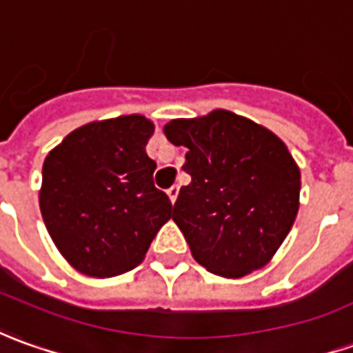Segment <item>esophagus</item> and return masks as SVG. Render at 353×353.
Here are the masks:
<instances>
[{
  "instance_id": "obj_1",
  "label": "esophagus",
  "mask_w": 353,
  "mask_h": 353,
  "mask_svg": "<svg viewBox=\"0 0 353 353\" xmlns=\"http://www.w3.org/2000/svg\"><path fill=\"white\" fill-rule=\"evenodd\" d=\"M177 195H179V187L177 185H172L170 189H168V196H170V201H172V203H176Z\"/></svg>"
}]
</instances>
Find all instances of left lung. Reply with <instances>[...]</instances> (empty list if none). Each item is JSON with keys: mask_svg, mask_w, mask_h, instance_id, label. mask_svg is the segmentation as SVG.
<instances>
[{"mask_svg": "<svg viewBox=\"0 0 353 353\" xmlns=\"http://www.w3.org/2000/svg\"><path fill=\"white\" fill-rule=\"evenodd\" d=\"M168 141L185 146L172 218L191 255L218 276L241 278L263 268L286 239L299 208L301 176L272 131L228 110L172 119Z\"/></svg>", "mask_w": 353, "mask_h": 353, "instance_id": "1", "label": "left lung"}]
</instances>
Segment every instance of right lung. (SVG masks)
Returning <instances> with one entry per match:
<instances>
[{"instance_id":"obj_1","label":"right lung","mask_w":353,"mask_h":353,"mask_svg":"<svg viewBox=\"0 0 353 353\" xmlns=\"http://www.w3.org/2000/svg\"><path fill=\"white\" fill-rule=\"evenodd\" d=\"M150 119L119 116L79 127L44 160L40 212L59 253L86 276L135 268L172 203L154 187L157 162L145 146Z\"/></svg>"}]
</instances>
